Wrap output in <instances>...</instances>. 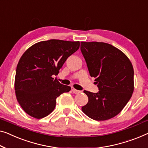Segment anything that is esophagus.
<instances>
[{
    "mask_svg": "<svg viewBox=\"0 0 148 148\" xmlns=\"http://www.w3.org/2000/svg\"><path fill=\"white\" fill-rule=\"evenodd\" d=\"M71 90H72V92H73V93H74V94H78V93H80V92H81V91H79V90H76L73 87L71 88Z\"/></svg>",
    "mask_w": 148,
    "mask_h": 148,
    "instance_id": "34e87169",
    "label": "esophagus"
}]
</instances>
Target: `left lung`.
<instances>
[{"instance_id": "obj_1", "label": "left lung", "mask_w": 148, "mask_h": 148, "mask_svg": "<svg viewBox=\"0 0 148 148\" xmlns=\"http://www.w3.org/2000/svg\"><path fill=\"white\" fill-rule=\"evenodd\" d=\"M80 50L90 76L99 92H84L88 102L82 110L97 121L109 120L120 113L134 92V68L123 53L110 44L82 42Z\"/></svg>"}]
</instances>
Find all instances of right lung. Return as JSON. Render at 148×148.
I'll use <instances>...</instances> for the list:
<instances>
[{
	"mask_svg": "<svg viewBox=\"0 0 148 148\" xmlns=\"http://www.w3.org/2000/svg\"><path fill=\"white\" fill-rule=\"evenodd\" d=\"M79 47V41L52 39L35 44L23 54L16 67L14 89L18 102L28 115L37 119L49 115L56 98L71 90L52 76L58 75Z\"/></svg>",
	"mask_w": 148,
	"mask_h": 148,
	"instance_id": "add662e5",
	"label": "right lung"
}]
</instances>
